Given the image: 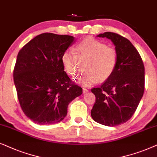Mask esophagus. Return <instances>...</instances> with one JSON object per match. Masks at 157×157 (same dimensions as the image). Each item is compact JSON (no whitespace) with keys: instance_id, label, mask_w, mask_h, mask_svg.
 <instances>
[{"instance_id":"34e87169","label":"esophagus","mask_w":157,"mask_h":157,"mask_svg":"<svg viewBox=\"0 0 157 157\" xmlns=\"http://www.w3.org/2000/svg\"><path fill=\"white\" fill-rule=\"evenodd\" d=\"M88 91L89 90L87 88H84V87H83V88H82V92H83V93H84V94L88 93Z\"/></svg>"}]
</instances>
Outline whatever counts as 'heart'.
<instances>
[{"label":"heart","instance_id":"1","mask_svg":"<svg viewBox=\"0 0 157 157\" xmlns=\"http://www.w3.org/2000/svg\"><path fill=\"white\" fill-rule=\"evenodd\" d=\"M62 64L68 75L75 77L85 64V72L77 79L80 84L90 86L99 80L109 79L118 65L116 49L95 39H85L77 44L75 51L67 50L62 54Z\"/></svg>","mask_w":157,"mask_h":157}]
</instances>
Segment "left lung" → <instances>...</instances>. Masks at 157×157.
I'll list each match as a JSON object with an SVG mask.
<instances>
[{
	"label": "left lung",
	"mask_w": 157,
	"mask_h": 157,
	"mask_svg": "<svg viewBox=\"0 0 157 157\" xmlns=\"http://www.w3.org/2000/svg\"><path fill=\"white\" fill-rule=\"evenodd\" d=\"M116 46L118 65L112 76L98 87L91 90L95 102L91 116L96 122L107 126L126 123L134 113L144 92V62L130 41L118 33L105 32Z\"/></svg>",
	"instance_id": "obj_1"
}]
</instances>
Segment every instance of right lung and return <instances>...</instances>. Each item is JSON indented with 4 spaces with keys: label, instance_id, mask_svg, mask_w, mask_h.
<instances>
[{
    "label": "right lung",
    "instance_id": "1",
    "mask_svg": "<svg viewBox=\"0 0 157 157\" xmlns=\"http://www.w3.org/2000/svg\"><path fill=\"white\" fill-rule=\"evenodd\" d=\"M69 35L44 33L18 52L13 81L24 114L39 125L59 123L67 114L69 103L82 89L67 76L62 57L74 41Z\"/></svg>",
    "mask_w": 157,
    "mask_h": 157
}]
</instances>
